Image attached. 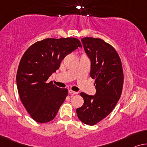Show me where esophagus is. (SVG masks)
Here are the masks:
<instances>
[{
	"mask_svg": "<svg viewBox=\"0 0 147 147\" xmlns=\"http://www.w3.org/2000/svg\"><path fill=\"white\" fill-rule=\"evenodd\" d=\"M69 92L70 94H78V92L73 91V90H72L71 89L69 90Z\"/></svg>",
	"mask_w": 147,
	"mask_h": 147,
	"instance_id": "1",
	"label": "esophagus"
}]
</instances>
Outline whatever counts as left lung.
Listing matches in <instances>:
<instances>
[{
  "label": "left lung",
  "mask_w": 147,
  "mask_h": 147,
  "mask_svg": "<svg viewBox=\"0 0 147 147\" xmlns=\"http://www.w3.org/2000/svg\"><path fill=\"white\" fill-rule=\"evenodd\" d=\"M81 42L90 61V76L95 78L96 94L80 92L84 104L76 109V114L83 123L94 125L110 114L121 97L123 67L115 49L102 39L85 37Z\"/></svg>",
  "instance_id": "obj_1"
}]
</instances>
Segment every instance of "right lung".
Returning a JSON list of instances; mask_svg holds the SVG:
<instances>
[{
	"label": "right lung",
	"instance_id": "obj_1",
	"mask_svg": "<svg viewBox=\"0 0 147 147\" xmlns=\"http://www.w3.org/2000/svg\"><path fill=\"white\" fill-rule=\"evenodd\" d=\"M81 43L75 38H46L31 45L20 60L16 73L18 94L35 121L45 123L55 119L68 95L67 88L47 82L66 56Z\"/></svg>",
	"mask_w": 147,
	"mask_h": 147
}]
</instances>
